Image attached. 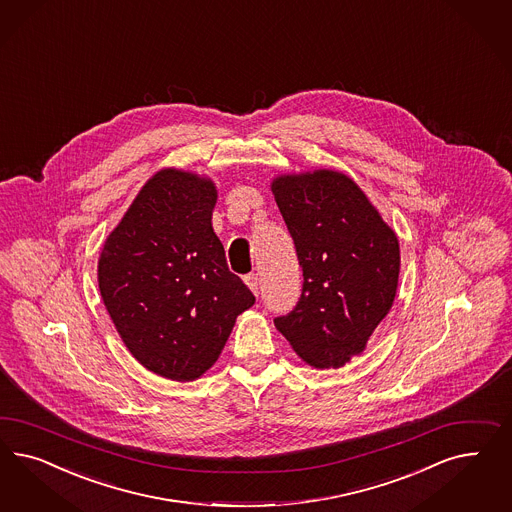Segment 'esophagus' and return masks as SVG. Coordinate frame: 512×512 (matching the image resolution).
Listing matches in <instances>:
<instances>
[{
  "label": "esophagus",
  "instance_id": "obj_1",
  "mask_svg": "<svg viewBox=\"0 0 512 512\" xmlns=\"http://www.w3.org/2000/svg\"><path fill=\"white\" fill-rule=\"evenodd\" d=\"M245 284H247L248 288L252 290V294H256L258 296V290H260V279H258V275L256 273H250L245 277Z\"/></svg>",
  "mask_w": 512,
  "mask_h": 512
}]
</instances>
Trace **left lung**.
I'll use <instances>...</instances> for the list:
<instances>
[{
  "label": "left lung",
  "mask_w": 512,
  "mask_h": 512,
  "mask_svg": "<svg viewBox=\"0 0 512 512\" xmlns=\"http://www.w3.org/2000/svg\"><path fill=\"white\" fill-rule=\"evenodd\" d=\"M271 192L296 245L303 290L275 326L303 362L339 369L362 354L390 313L399 241L377 207L335 169L284 173Z\"/></svg>",
  "instance_id": "obj_1"
}]
</instances>
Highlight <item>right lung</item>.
Here are the masks:
<instances>
[{
    "instance_id": "add662e5",
    "label": "right lung",
    "mask_w": 512,
    "mask_h": 512,
    "mask_svg": "<svg viewBox=\"0 0 512 512\" xmlns=\"http://www.w3.org/2000/svg\"><path fill=\"white\" fill-rule=\"evenodd\" d=\"M215 182L164 167L143 184L98 260L99 292L120 339L152 373L196 380L215 365L254 296L213 230Z\"/></svg>"
}]
</instances>
